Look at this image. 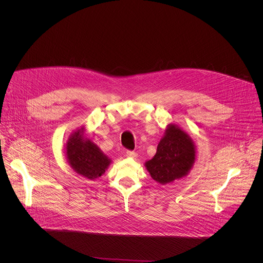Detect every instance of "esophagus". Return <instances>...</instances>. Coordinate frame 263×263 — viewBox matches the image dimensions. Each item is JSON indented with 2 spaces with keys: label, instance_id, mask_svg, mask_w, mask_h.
I'll list each match as a JSON object with an SVG mask.
<instances>
[{
  "label": "esophagus",
  "instance_id": "esophagus-1",
  "mask_svg": "<svg viewBox=\"0 0 263 263\" xmlns=\"http://www.w3.org/2000/svg\"><path fill=\"white\" fill-rule=\"evenodd\" d=\"M126 156L133 158V157H136V153L134 151H127L126 152Z\"/></svg>",
  "mask_w": 263,
  "mask_h": 263
}]
</instances>
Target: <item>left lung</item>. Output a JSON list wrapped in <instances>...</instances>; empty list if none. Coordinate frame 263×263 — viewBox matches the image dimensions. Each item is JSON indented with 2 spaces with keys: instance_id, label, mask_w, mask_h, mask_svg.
I'll return each mask as SVG.
<instances>
[{
  "instance_id": "left-lung-1",
  "label": "left lung",
  "mask_w": 263,
  "mask_h": 263,
  "mask_svg": "<svg viewBox=\"0 0 263 263\" xmlns=\"http://www.w3.org/2000/svg\"><path fill=\"white\" fill-rule=\"evenodd\" d=\"M195 160L194 141L186 132L171 124L158 143L155 156L145 162V167L156 182L164 185L189 174Z\"/></svg>"
}]
</instances>
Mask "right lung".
<instances>
[{
	"label": "right lung",
	"mask_w": 263,
	"mask_h": 263,
	"mask_svg": "<svg viewBox=\"0 0 263 263\" xmlns=\"http://www.w3.org/2000/svg\"><path fill=\"white\" fill-rule=\"evenodd\" d=\"M66 156L74 172L90 180L101 177L111 162L96 143L84 137L83 128L69 137L66 143Z\"/></svg>",
	"instance_id": "obj_1"
}]
</instances>
